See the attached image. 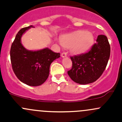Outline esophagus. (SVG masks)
Segmentation results:
<instances>
[{
	"mask_svg": "<svg viewBox=\"0 0 122 122\" xmlns=\"http://www.w3.org/2000/svg\"><path fill=\"white\" fill-rule=\"evenodd\" d=\"M61 57H66V56H67V53H66V52H63V53H61Z\"/></svg>",
	"mask_w": 122,
	"mask_h": 122,
	"instance_id": "1",
	"label": "esophagus"
}]
</instances>
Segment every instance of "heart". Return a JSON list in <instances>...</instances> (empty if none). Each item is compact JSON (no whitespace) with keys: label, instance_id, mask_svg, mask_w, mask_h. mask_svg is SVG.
Returning <instances> with one entry per match:
<instances>
[{"label":"heart","instance_id":"b5f03b06","mask_svg":"<svg viewBox=\"0 0 122 122\" xmlns=\"http://www.w3.org/2000/svg\"><path fill=\"white\" fill-rule=\"evenodd\" d=\"M60 42L65 48H69L73 54L80 55L87 52L93 45L94 36L91 32L80 30L63 35Z\"/></svg>","mask_w":122,"mask_h":122}]
</instances>
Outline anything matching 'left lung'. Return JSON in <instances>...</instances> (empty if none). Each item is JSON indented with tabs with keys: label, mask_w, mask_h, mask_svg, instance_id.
Listing matches in <instances>:
<instances>
[{
	"label": "left lung",
	"mask_w": 122,
	"mask_h": 122,
	"mask_svg": "<svg viewBox=\"0 0 122 122\" xmlns=\"http://www.w3.org/2000/svg\"><path fill=\"white\" fill-rule=\"evenodd\" d=\"M96 41L87 53L70 57L73 65L67 73L76 83L85 85L95 81L107 66L111 53L108 38L99 35Z\"/></svg>",
	"instance_id": "obj_1"
}]
</instances>
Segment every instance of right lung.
<instances>
[{"label":"right lung","instance_id":"right-lung-1","mask_svg":"<svg viewBox=\"0 0 122 122\" xmlns=\"http://www.w3.org/2000/svg\"><path fill=\"white\" fill-rule=\"evenodd\" d=\"M33 26L22 28L15 36L10 49V59L13 71L23 83L30 86H39L49 75L51 64L61 57L48 48L38 51L25 49L21 44V37Z\"/></svg>","mask_w":122,"mask_h":122}]
</instances>
